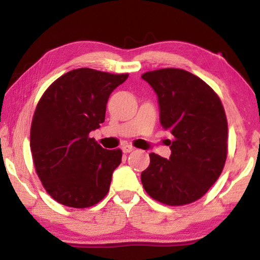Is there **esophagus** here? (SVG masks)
Returning <instances> with one entry per match:
<instances>
[{
	"label": "esophagus",
	"instance_id": "1",
	"mask_svg": "<svg viewBox=\"0 0 260 260\" xmlns=\"http://www.w3.org/2000/svg\"><path fill=\"white\" fill-rule=\"evenodd\" d=\"M122 150H123V152H125V154H127V152L134 151L135 148L133 147V145H130V144H124L123 147H122Z\"/></svg>",
	"mask_w": 260,
	"mask_h": 260
}]
</instances>
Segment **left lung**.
I'll return each instance as SVG.
<instances>
[{"instance_id":"1","label":"left lung","mask_w":260,"mask_h":260,"mask_svg":"<svg viewBox=\"0 0 260 260\" xmlns=\"http://www.w3.org/2000/svg\"><path fill=\"white\" fill-rule=\"evenodd\" d=\"M157 95L159 123L174 136L169 159L151 152L141 174L152 199L170 206L200 199L222 172L227 156L225 110L214 91L184 70L142 74Z\"/></svg>"}]
</instances>
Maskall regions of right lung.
Wrapping results in <instances>:
<instances>
[{"mask_svg": "<svg viewBox=\"0 0 260 260\" xmlns=\"http://www.w3.org/2000/svg\"><path fill=\"white\" fill-rule=\"evenodd\" d=\"M126 79L127 74L73 70L56 79L39 101L30 150L38 176L59 204L85 208L108 194L122 150L104 149L88 135L101 127L110 94Z\"/></svg>", "mask_w": 260, "mask_h": 260, "instance_id": "1", "label": "right lung"}]
</instances>
